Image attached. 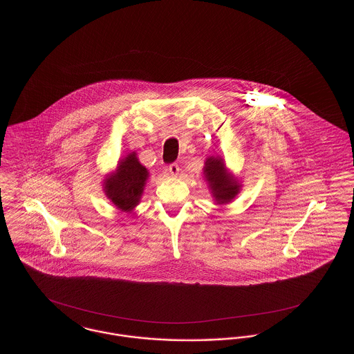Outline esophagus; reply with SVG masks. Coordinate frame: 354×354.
<instances>
[{"instance_id": "1", "label": "esophagus", "mask_w": 354, "mask_h": 354, "mask_svg": "<svg viewBox=\"0 0 354 354\" xmlns=\"http://www.w3.org/2000/svg\"><path fill=\"white\" fill-rule=\"evenodd\" d=\"M169 171L172 176H178L179 172H180V169H179V166L176 163H172V165L169 166Z\"/></svg>"}]
</instances>
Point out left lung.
<instances>
[{
    "mask_svg": "<svg viewBox=\"0 0 354 354\" xmlns=\"http://www.w3.org/2000/svg\"><path fill=\"white\" fill-rule=\"evenodd\" d=\"M203 178L207 182L215 204L223 205L232 202L241 189V183L227 169L221 156H209L204 162Z\"/></svg>",
    "mask_w": 354,
    "mask_h": 354,
    "instance_id": "left-lung-1",
    "label": "left lung"
}]
</instances>
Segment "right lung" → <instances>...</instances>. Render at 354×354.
I'll use <instances>...</instances> for the list:
<instances>
[{"instance_id":"right-lung-1","label":"right lung","mask_w":354,"mask_h":354,"mask_svg":"<svg viewBox=\"0 0 354 354\" xmlns=\"http://www.w3.org/2000/svg\"><path fill=\"white\" fill-rule=\"evenodd\" d=\"M149 176V169L139 162L136 152H130L119 160L115 171L106 175L103 192L122 212H131L140 203Z\"/></svg>"}]
</instances>
